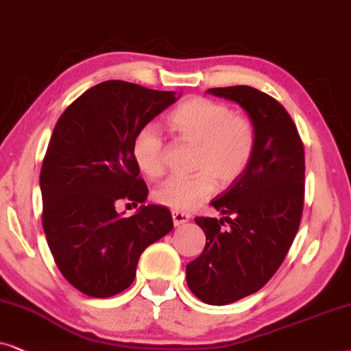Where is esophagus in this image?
I'll return each instance as SVG.
<instances>
[{
    "instance_id": "34e87169",
    "label": "esophagus",
    "mask_w": 351,
    "mask_h": 351,
    "mask_svg": "<svg viewBox=\"0 0 351 351\" xmlns=\"http://www.w3.org/2000/svg\"><path fill=\"white\" fill-rule=\"evenodd\" d=\"M171 218H173V224H175V226H181V224L188 223L191 217H189V213H186V212H178V210H173Z\"/></svg>"
}]
</instances>
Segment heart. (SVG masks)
I'll return each mask as SVG.
<instances>
[{
  "mask_svg": "<svg viewBox=\"0 0 351 351\" xmlns=\"http://www.w3.org/2000/svg\"><path fill=\"white\" fill-rule=\"evenodd\" d=\"M168 127L180 141L194 144L191 176H171L154 191L158 204L173 210H189L204 202L219 186L236 183L250 165L255 152V128L247 117L232 114L226 104L191 97L168 115ZM139 170L157 178L165 170L167 147L154 125L136 133L132 146Z\"/></svg>",
  "mask_w": 351,
  "mask_h": 351,
  "instance_id": "1",
  "label": "heart"
}]
</instances>
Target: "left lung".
Wrapping results in <instances>:
<instances>
[{
	"label": "left lung",
	"mask_w": 351,
	"mask_h": 351,
	"mask_svg": "<svg viewBox=\"0 0 351 351\" xmlns=\"http://www.w3.org/2000/svg\"><path fill=\"white\" fill-rule=\"evenodd\" d=\"M236 102L255 128V152L236 183L210 205L221 218H195L204 252L186 265V282L199 300L228 305L260 291L286 258L300 226L305 152L291 115L252 86L210 88Z\"/></svg>",
	"instance_id": "left-lung-1"
}]
</instances>
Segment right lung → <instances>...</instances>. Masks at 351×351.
<instances>
[{"instance_id":"1","label":"right lung","mask_w":351,"mask_h":351,"mask_svg":"<svg viewBox=\"0 0 351 351\" xmlns=\"http://www.w3.org/2000/svg\"><path fill=\"white\" fill-rule=\"evenodd\" d=\"M181 95L109 80L75 99L56 123L41 167L43 230L75 289L106 298L132 286L139 256L173 230L170 210L144 205L132 146L136 133ZM143 203L125 219L120 199Z\"/></svg>"}]
</instances>
